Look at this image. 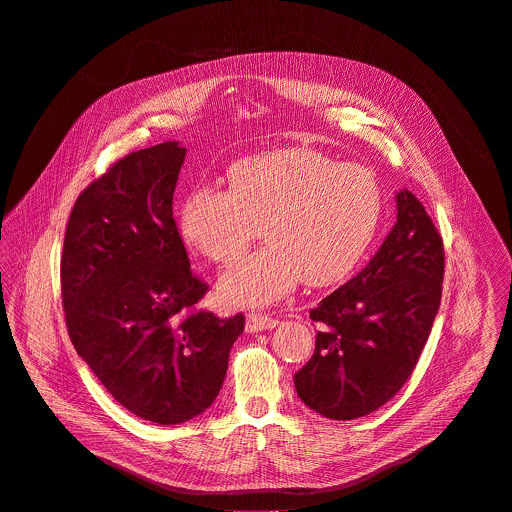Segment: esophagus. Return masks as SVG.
Returning a JSON list of instances; mask_svg holds the SVG:
<instances>
[{"label":"esophagus","instance_id":"34e87169","mask_svg":"<svg viewBox=\"0 0 512 512\" xmlns=\"http://www.w3.org/2000/svg\"><path fill=\"white\" fill-rule=\"evenodd\" d=\"M278 325V321L274 317L268 315H260V313H252L246 319V331L248 333H260V331H272Z\"/></svg>","mask_w":512,"mask_h":512}]
</instances>
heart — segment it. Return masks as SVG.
<instances>
[{"instance_id":"b5f03b06","label":"heart","mask_w":512,"mask_h":512,"mask_svg":"<svg viewBox=\"0 0 512 512\" xmlns=\"http://www.w3.org/2000/svg\"><path fill=\"white\" fill-rule=\"evenodd\" d=\"M383 191L363 165H341L313 149H278L234 163L228 189L203 183L183 199V242L216 264L234 262L258 236L266 246L242 258L218 284L222 302L266 306L300 280H345L369 250Z\"/></svg>"}]
</instances>
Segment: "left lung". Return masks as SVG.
Here are the masks:
<instances>
[{"label":"left lung","instance_id":"8db88e82","mask_svg":"<svg viewBox=\"0 0 512 512\" xmlns=\"http://www.w3.org/2000/svg\"><path fill=\"white\" fill-rule=\"evenodd\" d=\"M395 210L369 264L311 311L315 353L294 373V387L331 420L367 416L403 387L440 309L442 236L412 191L395 193Z\"/></svg>","mask_w":512,"mask_h":512}]
</instances>
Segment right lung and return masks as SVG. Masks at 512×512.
<instances>
[{"label": "right lung", "mask_w": 512, "mask_h": 512, "mask_svg": "<svg viewBox=\"0 0 512 512\" xmlns=\"http://www.w3.org/2000/svg\"><path fill=\"white\" fill-rule=\"evenodd\" d=\"M187 149L135 151L76 199L60 260L62 304L76 353L137 418L183 424L218 397L244 315L197 311L208 286L193 276L173 220Z\"/></svg>", "instance_id": "right-lung-1"}]
</instances>
